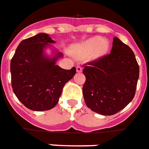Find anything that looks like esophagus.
<instances>
[{
  "instance_id": "obj_1",
  "label": "esophagus",
  "mask_w": 149,
  "mask_h": 149,
  "mask_svg": "<svg viewBox=\"0 0 149 149\" xmlns=\"http://www.w3.org/2000/svg\"><path fill=\"white\" fill-rule=\"evenodd\" d=\"M76 70H77V72H79V73L82 72V71H83V68H82V67H81L80 66H77Z\"/></svg>"
}]
</instances>
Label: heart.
<instances>
[{"instance_id":"heart-1","label":"heart","mask_w":149,"mask_h":149,"mask_svg":"<svg viewBox=\"0 0 149 149\" xmlns=\"http://www.w3.org/2000/svg\"><path fill=\"white\" fill-rule=\"evenodd\" d=\"M110 48V42L106 38L95 36L85 42L73 46L71 54L79 58H87L91 54L92 58H98L105 55Z\"/></svg>"}]
</instances>
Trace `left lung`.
Returning a JSON list of instances; mask_svg holds the SVG:
<instances>
[{"label": "left lung", "instance_id": "left-lung-1", "mask_svg": "<svg viewBox=\"0 0 149 149\" xmlns=\"http://www.w3.org/2000/svg\"><path fill=\"white\" fill-rule=\"evenodd\" d=\"M83 87L87 107L103 116L123 109L135 96L140 69L133 51L115 37L111 54L84 66Z\"/></svg>", "mask_w": 149, "mask_h": 149}]
</instances>
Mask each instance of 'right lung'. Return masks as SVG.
Listing matches in <instances>:
<instances>
[{
	"mask_svg": "<svg viewBox=\"0 0 149 149\" xmlns=\"http://www.w3.org/2000/svg\"><path fill=\"white\" fill-rule=\"evenodd\" d=\"M55 42L48 34L40 33L22 41L10 63L13 91L22 104L32 111L52 109L58 103L63 86L74 76L76 68L65 70L56 65L63 54L52 49L48 56L46 48Z\"/></svg>",
	"mask_w": 149,
	"mask_h": 149,
	"instance_id": "obj_1",
	"label": "right lung"
}]
</instances>
